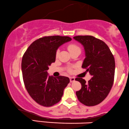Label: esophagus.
<instances>
[{"label":"esophagus","mask_w":129,"mask_h":129,"mask_svg":"<svg viewBox=\"0 0 129 129\" xmlns=\"http://www.w3.org/2000/svg\"><path fill=\"white\" fill-rule=\"evenodd\" d=\"M70 82L71 83H72L74 82V81H75V78L74 77H70Z\"/></svg>","instance_id":"34e87169"}]
</instances>
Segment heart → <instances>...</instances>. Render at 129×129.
<instances>
[{
	"label": "heart",
	"instance_id": "b5f03b06",
	"mask_svg": "<svg viewBox=\"0 0 129 129\" xmlns=\"http://www.w3.org/2000/svg\"><path fill=\"white\" fill-rule=\"evenodd\" d=\"M68 49L69 50V52H72V51H74V50H75L77 49H80V48L78 46H77L76 45H74V44H71V45H68ZM58 51H57V52H56V56L58 55Z\"/></svg>",
	"mask_w": 129,
	"mask_h": 129
}]
</instances>
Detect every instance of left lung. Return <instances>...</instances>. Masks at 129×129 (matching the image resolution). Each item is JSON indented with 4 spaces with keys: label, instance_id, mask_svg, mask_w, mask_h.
I'll return each mask as SVG.
<instances>
[{
    "label": "left lung",
    "instance_id": "obj_1",
    "mask_svg": "<svg viewBox=\"0 0 129 129\" xmlns=\"http://www.w3.org/2000/svg\"><path fill=\"white\" fill-rule=\"evenodd\" d=\"M74 39L84 47L86 57L82 68L92 77L88 83L81 78H75L81 84L77 96L82 104L93 106L102 102L111 90L115 69L114 57L106 44L93 36H78Z\"/></svg>",
    "mask_w": 129,
    "mask_h": 129
}]
</instances>
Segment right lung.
I'll list each match as a JSON object with an SVG mask.
<instances>
[{
  "label": "right lung",
  "instance_id": "right-lung-1",
  "mask_svg": "<svg viewBox=\"0 0 129 129\" xmlns=\"http://www.w3.org/2000/svg\"><path fill=\"white\" fill-rule=\"evenodd\" d=\"M71 40L60 36L40 38L31 44L23 56L22 71L25 87L31 98L41 106L50 107L58 103L70 81L66 77L49 76L47 71L55 61L58 48Z\"/></svg>",
  "mask_w": 129,
  "mask_h": 129
}]
</instances>
